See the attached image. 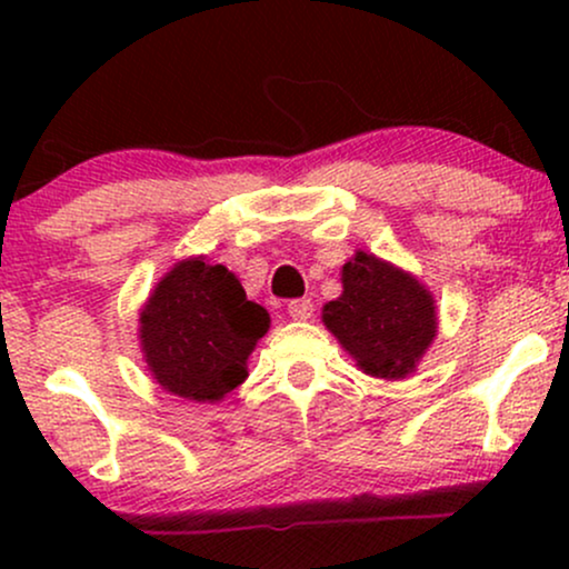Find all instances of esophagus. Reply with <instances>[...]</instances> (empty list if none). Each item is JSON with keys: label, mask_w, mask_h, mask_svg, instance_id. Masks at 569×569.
Listing matches in <instances>:
<instances>
[{"label": "esophagus", "mask_w": 569, "mask_h": 569, "mask_svg": "<svg viewBox=\"0 0 569 569\" xmlns=\"http://www.w3.org/2000/svg\"><path fill=\"white\" fill-rule=\"evenodd\" d=\"M289 316L293 318V321H310L312 318L310 299H293V302H289Z\"/></svg>", "instance_id": "1"}]
</instances>
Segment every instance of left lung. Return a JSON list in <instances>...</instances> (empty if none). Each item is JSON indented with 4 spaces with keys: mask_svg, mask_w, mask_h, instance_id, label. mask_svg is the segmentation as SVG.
<instances>
[{
    "mask_svg": "<svg viewBox=\"0 0 569 569\" xmlns=\"http://www.w3.org/2000/svg\"><path fill=\"white\" fill-rule=\"evenodd\" d=\"M321 318L356 367L380 380L415 375L439 335L428 286L361 248L342 264V293L323 305Z\"/></svg>",
    "mask_w": 569,
    "mask_h": 569,
    "instance_id": "obj_1",
    "label": "left lung"
}]
</instances>
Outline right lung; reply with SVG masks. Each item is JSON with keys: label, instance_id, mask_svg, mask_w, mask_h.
<instances>
[{"label": "right lung", "instance_id": "obj_1", "mask_svg": "<svg viewBox=\"0 0 569 569\" xmlns=\"http://www.w3.org/2000/svg\"><path fill=\"white\" fill-rule=\"evenodd\" d=\"M270 331V312L246 297L224 264L176 262L139 312V342L152 380L168 393L217 403L248 377V356Z\"/></svg>", "mask_w": 569, "mask_h": 569}]
</instances>
